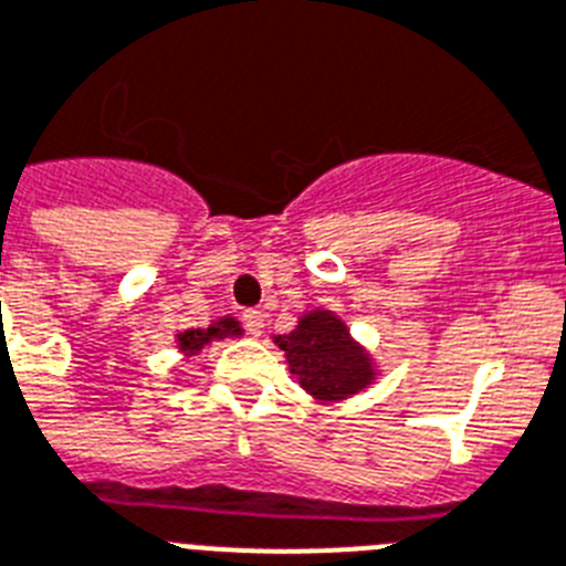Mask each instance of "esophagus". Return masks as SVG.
<instances>
[{
	"label": "esophagus",
	"instance_id": "34e87169",
	"mask_svg": "<svg viewBox=\"0 0 566 566\" xmlns=\"http://www.w3.org/2000/svg\"><path fill=\"white\" fill-rule=\"evenodd\" d=\"M243 323H245V329H249V335L260 337V335H263V329H265V315L260 312V308H245Z\"/></svg>",
	"mask_w": 566,
	"mask_h": 566
}]
</instances>
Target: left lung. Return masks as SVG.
I'll list each match as a JSON object with an SVG mask.
<instances>
[{
  "mask_svg": "<svg viewBox=\"0 0 566 566\" xmlns=\"http://www.w3.org/2000/svg\"><path fill=\"white\" fill-rule=\"evenodd\" d=\"M274 343L286 355L294 378L317 403L352 398L378 378V366L369 352L329 308H312L301 315L297 326L289 335L274 337Z\"/></svg>",
  "mask_w": 566,
  "mask_h": 566,
  "instance_id": "1",
  "label": "left lung"
}]
</instances>
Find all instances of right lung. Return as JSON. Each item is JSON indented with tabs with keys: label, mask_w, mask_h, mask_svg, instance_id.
<instances>
[{
	"label": "right lung",
	"mask_w": 566,
	"mask_h": 566,
	"mask_svg": "<svg viewBox=\"0 0 566 566\" xmlns=\"http://www.w3.org/2000/svg\"><path fill=\"white\" fill-rule=\"evenodd\" d=\"M243 335V326L237 317H220V321H211L209 329H186L177 335V349L186 357H195L197 352H202L209 343L223 340V337H240Z\"/></svg>",
	"instance_id": "add662e5"
}]
</instances>
